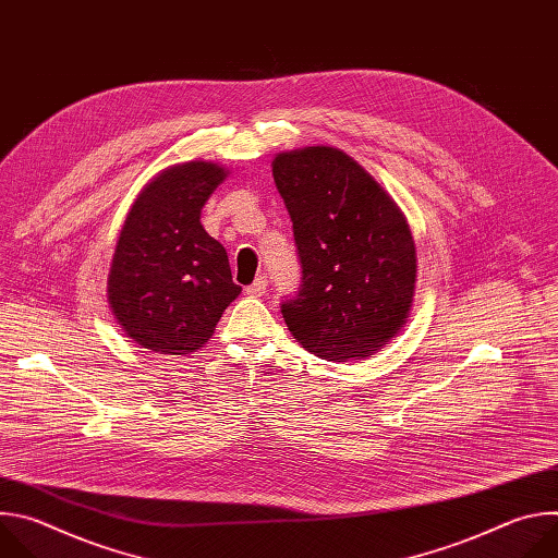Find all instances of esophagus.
Instances as JSON below:
<instances>
[{
	"label": "esophagus",
	"mask_w": 558,
	"mask_h": 558,
	"mask_svg": "<svg viewBox=\"0 0 558 558\" xmlns=\"http://www.w3.org/2000/svg\"><path fill=\"white\" fill-rule=\"evenodd\" d=\"M267 289H269V280H267L265 276H260V278H256V280L245 289V293L252 295V298H263V295L267 293Z\"/></svg>",
	"instance_id": "esophagus-1"
}]
</instances>
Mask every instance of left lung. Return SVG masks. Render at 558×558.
Segmentation results:
<instances>
[{"mask_svg":"<svg viewBox=\"0 0 558 558\" xmlns=\"http://www.w3.org/2000/svg\"><path fill=\"white\" fill-rule=\"evenodd\" d=\"M271 172L302 265V289L282 304L291 336L329 362L375 355L413 308L417 250L404 211L331 145L280 151Z\"/></svg>","mask_w":558,"mask_h":558,"instance_id":"8db88e82","label":"left lung"}]
</instances>
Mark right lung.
I'll return each mask as SVG.
<instances>
[{
  "label": "right lung",
  "mask_w": 558,
  "mask_h": 558,
  "mask_svg": "<svg viewBox=\"0 0 558 558\" xmlns=\"http://www.w3.org/2000/svg\"><path fill=\"white\" fill-rule=\"evenodd\" d=\"M229 170L214 161L177 163L151 177L117 238L108 302L125 338L163 355H190L214 336L241 295L225 247L201 211Z\"/></svg>",
  "instance_id": "1"
}]
</instances>
